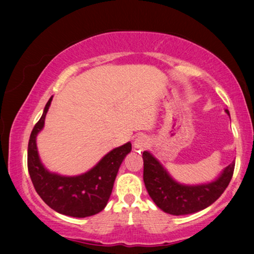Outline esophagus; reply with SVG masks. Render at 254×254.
Listing matches in <instances>:
<instances>
[{
	"label": "esophagus",
	"mask_w": 254,
	"mask_h": 254,
	"mask_svg": "<svg viewBox=\"0 0 254 254\" xmlns=\"http://www.w3.org/2000/svg\"><path fill=\"white\" fill-rule=\"evenodd\" d=\"M148 144V138L145 135H138L134 140V149L135 150H142L145 145Z\"/></svg>",
	"instance_id": "1"
}]
</instances>
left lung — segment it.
Segmentation results:
<instances>
[{
  "label": "left lung",
  "mask_w": 254,
  "mask_h": 254,
  "mask_svg": "<svg viewBox=\"0 0 254 254\" xmlns=\"http://www.w3.org/2000/svg\"><path fill=\"white\" fill-rule=\"evenodd\" d=\"M225 113L230 117L228 110ZM143 182L148 194L159 209L170 215H189L206 209L220 197L234 175L235 161L211 182L183 184L170 175L151 152L143 151Z\"/></svg>",
  "instance_id": "1"
}]
</instances>
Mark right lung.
Here are the masks:
<instances>
[{
	"label": "right lung",
	"instance_id": "obj_1",
	"mask_svg": "<svg viewBox=\"0 0 254 254\" xmlns=\"http://www.w3.org/2000/svg\"><path fill=\"white\" fill-rule=\"evenodd\" d=\"M53 96L45 106L43 116L31 133L27 147V169L34 189L44 202L59 214L71 217H88L106 207L121 163L131 151L127 142L114 148L95 166L77 176H64L52 172L41 162L37 136L45 126V118Z\"/></svg>",
	"mask_w": 254,
	"mask_h": 254
}]
</instances>
